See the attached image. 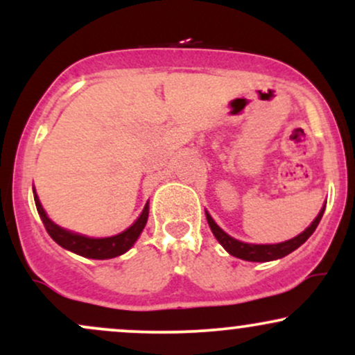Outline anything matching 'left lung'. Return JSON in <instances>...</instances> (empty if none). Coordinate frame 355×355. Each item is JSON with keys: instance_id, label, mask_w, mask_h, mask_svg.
Listing matches in <instances>:
<instances>
[{"instance_id": "8db88e82", "label": "left lung", "mask_w": 355, "mask_h": 355, "mask_svg": "<svg viewBox=\"0 0 355 355\" xmlns=\"http://www.w3.org/2000/svg\"><path fill=\"white\" fill-rule=\"evenodd\" d=\"M324 210H325V207L320 210V214L317 215V218L313 220L312 225L307 227L302 234L297 235V237H294V239L287 240V242L274 243V245H254V243H243V242H240V240L232 239L230 235H227L225 232L220 229L217 223L214 222V218H211L207 211H205V215H207V222H209V225H210L211 232H214L215 239L218 240L220 245L225 248L230 255L237 257V259H242V260H248V262H268V260L282 259V257L288 255L291 252H294L295 248H299L300 245H302L305 240H307L313 234V230L317 229L322 215H324Z\"/></svg>"}]
</instances>
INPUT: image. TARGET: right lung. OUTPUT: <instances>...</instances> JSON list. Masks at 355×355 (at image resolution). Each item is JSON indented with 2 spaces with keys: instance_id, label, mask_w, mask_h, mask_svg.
<instances>
[{
  "instance_id": "add662e5",
  "label": "right lung",
  "mask_w": 355,
  "mask_h": 355,
  "mask_svg": "<svg viewBox=\"0 0 355 355\" xmlns=\"http://www.w3.org/2000/svg\"><path fill=\"white\" fill-rule=\"evenodd\" d=\"M35 203H36V210H38L40 217H42L44 229H46L48 234H50V237L55 240L58 245L67 248V250L75 252V254H78L81 257H87V259L103 260V259H113V257L125 254V252L137 242L138 235L141 234V230H144L146 223V218H148V203H146L144 211H141V215L137 218V222L133 223L130 229H126L125 232H121V234L118 235H113V237L89 239V237H85V235L73 234V232L61 229V227L56 225V223H53L51 220L46 217V214H44L42 203H40L38 195L36 193H35Z\"/></svg>"
}]
</instances>
